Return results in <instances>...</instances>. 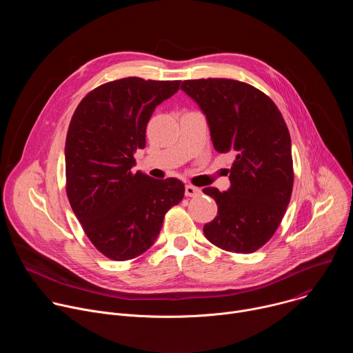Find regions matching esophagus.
<instances>
[{
	"label": "esophagus",
	"mask_w": 353,
	"mask_h": 353,
	"mask_svg": "<svg viewBox=\"0 0 353 353\" xmlns=\"http://www.w3.org/2000/svg\"><path fill=\"white\" fill-rule=\"evenodd\" d=\"M199 194V188L192 185V184H187L185 185V196H195Z\"/></svg>",
	"instance_id": "34e87169"
}]
</instances>
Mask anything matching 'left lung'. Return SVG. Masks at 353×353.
<instances>
[{
  "mask_svg": "<svg viewBox=\"0 0 353 353\" xmlns=\"http://www.w3.org/2000/svg\"><path fill=\"white\" fill-rule=\"evenodd\" d=\"M181 89L207 116L214 148L234 157L230 188L203 190L218 205V215L204 226V234L230 253H254L276 232L292 195L286 123L270 96L245 82L188 79Z\"/></svg>",
  "mask_w": 353,
  "mask_h": 353,
  "instance_id": "8db88e82",
  "label": "left lung"
}]
</instances>
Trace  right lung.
Listing matches in <instances>:
<instances>
[{"label": "right lung", "mask_w": 353, "mask_h": 353, "mask_svg": "<svg viewBox=\"0 0 353 353\" xmlns=\"http://www.w3.org/2000/svg\"><path fill=\"white\" fill-rule=\"evenodd\" d=\"M181 81L128 77L100 85L78 105L65 139V190L90 243L114 261L152 245L166 212L184 196L177 179L132 172L155 108Z\"/></svg>", "instance_id": "add662e5"}]
</instances>
